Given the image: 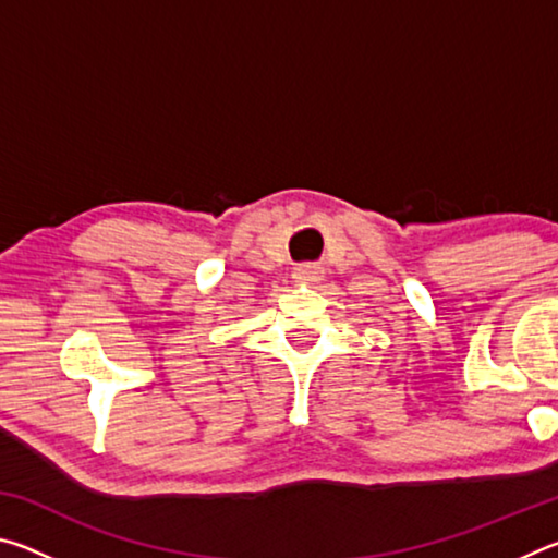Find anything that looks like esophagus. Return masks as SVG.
<instances>
[{
	"mask_svg": "<svg viewBox=\"0 0 558 558\" xmlns=\"http://www.w3.org/2000/svg\"><path fill=\"white\" fill-rule=\"evenodd\" d=\"M292 278H295L298 282H317V280H323V268L313 266V263H305V266H298L295 270H292Z\"/></svg>",
	"mask_w": 558,
	"mask_h": 558,
	"instance_id": "esophagus-1",
	"label": "esophagus"
}]
</instances>
